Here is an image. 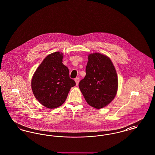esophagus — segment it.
<instances>
[{
  "label": "esophagus",
  "mask_w": 155,
  "mask_h": 155,
  "mask_svg": "<svg viewBox=\"0 0 155 155\" xmlns=\"http://www.w3.org/2000/svg\"><path fill=\"white\" fill-rule=\"evenodd\" d=\"M75 82H76V85H78V83H79V81H80V78H79V77L75 78Z\"/></svg>",
  "instance_id": "obj_1"
}]
</instances>
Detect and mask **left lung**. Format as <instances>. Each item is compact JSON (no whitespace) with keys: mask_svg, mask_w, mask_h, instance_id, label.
I'll return each mask as SVG.
<instances>
[{"mask_svg":"<svg viewBox=\"0 0 155 155\" xmlns=\"http://www.w3.org/2000/svg\"><path fill=\"white\" fill-rule=\"evenodd\" d=\"M86 75L79 88L89 104L96 109L110 103L118 88L116 71L110 59L101 53L90 54L86 66Z\"/></svg>","mask_w":155,"mask_h":155,"instance_id":"left-lung-1","label":"left lung"}]
</instances>
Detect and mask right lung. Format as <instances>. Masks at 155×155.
<instances>
[{"label":"right lung","instance_id":"obj_1","mask_svg":"<svg viewBox=\"0 0 155 155\" xmlns=\"http://www.w3.org/2000/svg\"><path fill=\"white\" fill-rule=\"evenodd\" d=\"M63 53L50 54L43 60L34 74L31 87L37 100L49 109L60 106L76 84L70 78L69 70L63 62Z\"/></svg>","mask_w":155,"mask_h":155}]
</instances>
